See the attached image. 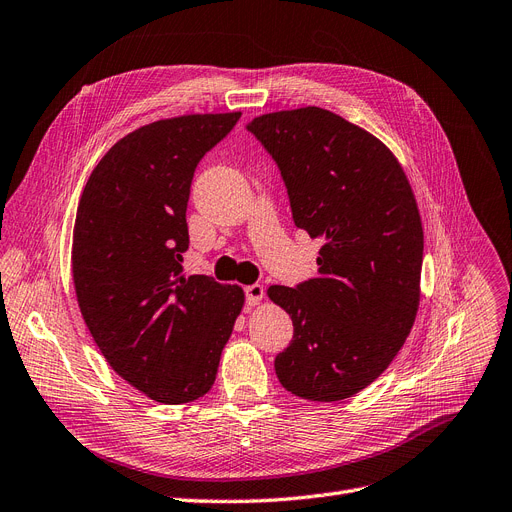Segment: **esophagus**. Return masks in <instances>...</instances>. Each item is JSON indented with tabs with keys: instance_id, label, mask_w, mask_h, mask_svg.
Returning a JSON list of instances; mask_svg holds the SVG:
<instances>
[{
	"instance_id": "1",
	"label": "esophagus",
	"mask_w": 512,
	"mask_h": 512,
	"mask_svg": "<svg viewBox=\"0 0 512 512\" xmlns=\"http://www.w3.org/2000/svg\"><path fill=\"white\" fill-rule=\"evenodd\" d=\"M262 296H264V288L260 283H252V285H248V288H245V302H248L250 306L260 304Z\"/></svg>"
}]
</instances>
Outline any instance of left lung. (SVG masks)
<instances>
[{
	"mask_svg": "<svg viewBox=\"0 0 512 512\" xmlns=\"http://www.w3.org/2000/svg\"><path fill=\"white\" fill-rule=\"evenodd\" d=\"M248 130L277 161L296 227L323 239L315 279L267 290L294 323L277 378L302 399H349L391 365L418 313L424 233L410 180L384 142L332 111L267 113Z\"/></svg>",
	"mask_w": 512,
	"mask_h": 512,
	"instance_id": "obj_1",
	"label": "left lung"
}]
</instances>
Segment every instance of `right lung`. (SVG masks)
<instances>
[{
    "label": "right lung",
    "mask_w": 512,
    "mask_h": 512,
    "mask_svg": "<svg viewBox=\"0 0 512 512\" xmlns=\"http://www.w3.org/2000/svg\"><path fill=\"white\" fill-rule=\"evenodd\" d=\"M241 117L195 113L142 126L105 153L81 193L71 269L79 311L113 370L153 401L189 403L218 372L245 294L182 275L197 163Z\"/></svg>",
    "instance_id": "add662e5"
}]
</instances>
